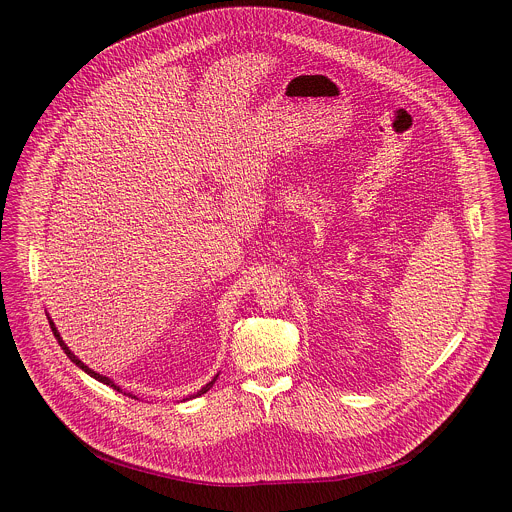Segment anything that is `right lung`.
Segmentation results:
<instances>
[{"label":"right lung","instance_id":"right-lung-1","mask_svg":"<svg viewBox=\"0 0 512 512\" xmlns=\"http://www.w3.org/2000/svg\"><path fill=\"white\" fill-rule=\"evenodd\" d=\"M48 322H50V328H52V332H54V336H56V340H58V344H60V348H62V350H64V354H66V356H68V358H70V360H72V362H75V364H77V367H79V369H83V371H85V373H87V375H91V377H93V379H97V381H99V383H103V385H109V387H113V389H115V391H121V389H119V387H117V385H115V383H113V381H111V379H109V377H103V375H99V373H95V371H93V369H89V367H87V364H85V362H83V360H81V358H79V356H75V352H70V348H68V346H66V344H64V340H62V338H60V334H58V330H56V326H54V322H52V320H50V318H48ZM216 377H218V375H216ZM216 377H214V379H212V381H210V383H206V385H204V387H202V389H200V391H198V393H196V395H190V397H188V399H194V397H200V395H204V393H206V391H208V389H210V387H212V385H214V381H216ZM129 397H133V395H129ZM184 401H186V399H184Z\"/></svg>","mask_w":512,"mask_h":512}]
</instances>
